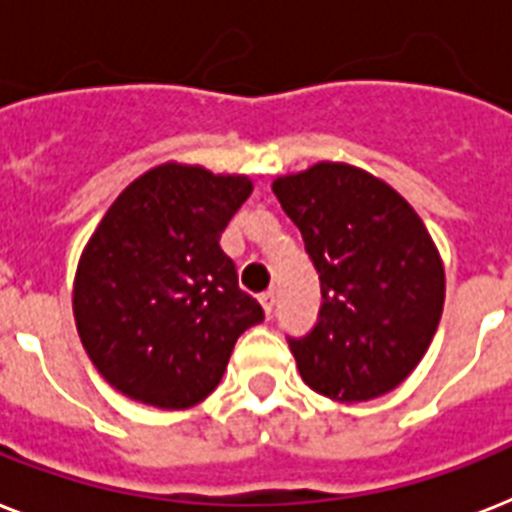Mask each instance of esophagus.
I'll return each mask as SVG.
<instances>
[{"instance_id": "obj_1", "label": "esophagus", "mask_w": 512, "mask_h": 512, "mask_svg": "<svg viewBox=\"0 0 512 512\" xmlns=\"http://www.w3.org/2000/svg\"><path fill=\"white\" fill-rule=\"evenodd\" d=\"M260 305H263V310H265V315H273V307H276V294L273 292H263L260 294Z\"/></svg>"}]
</instances>
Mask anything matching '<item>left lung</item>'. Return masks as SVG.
<instances>
[{
    "mask_svg": "<svg viewBox=\"0 0 512 512\" xmlns=\"http://www.w3.org/2000/svg\"><path fill=\"white\" fill-rule=\"evenodd\" d=\"M273 194L321 276L313 331L289 339L299 376L336 402L400 386L429 350L444 307V265L407 199L368 170L315 162Z\"/></svg>",
    "mask_w": 512,
    "mask_h": 512,
    "instance_id": "8db88e82",
    "label": "left lung"
}]
</instances>
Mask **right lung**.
<instances>
[{
  "mask_svg": "<svg viewBox=\"0 0 512 512\" xmlns=\"http://www.w3.org/2000/svg\"><path fill=\"white\" fill-rule=\"evenodd\" d=\"M252 194L247 176L162 162L112 202L78 260L73 315L112 389L186 410L220 384L236 339L263 321L220 249Z\"/></svg>",
  "mask_w": 512,
  "mask_h": 512,
  "instance_id": "add662e5",
  "label": "right lung"
}]
</instances>
